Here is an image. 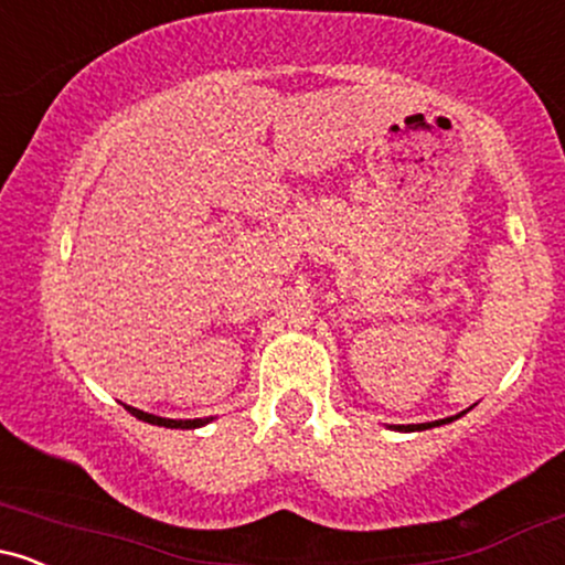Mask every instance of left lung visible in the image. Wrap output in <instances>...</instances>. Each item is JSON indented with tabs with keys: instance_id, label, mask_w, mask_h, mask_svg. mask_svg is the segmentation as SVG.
Wrapping results in <instances>:
<instances>
[{
	"instance_id": "1",
	"label": "left lung",
	"mask_w": 565,
	"mask_h": 565,
	"mask_svg": "<svg viewBox=\"0 0 565 565\" xmlns=\"http://www.w3.org/2000/svg\"><path fill=\"white\" fill-rule=\"evenodd\" d=\"M454 417H449V419H436V423H425V425H398V430H427V427H436V425H446V423H451Z\"/></svg>"
}]
</instances>
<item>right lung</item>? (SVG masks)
<instances>
[{"label":"right lung","mask_w":565,"mask_h":565,"mask_svg":"<svg viewBox=\"0 0 565 565\" xmlns=\"http://www.w3.org/2000/svg\"><path fill=\"white\" fill-rule=\"evenodd\" d=\"M127 412L132 414V417L142 419V423L161 425V427H183V430H188V427H201V425L210 423V419H164V417H157V414H146V412H140V408H132V406H127Z\"/></svg>","instance_id":"add662e5"}]
</instances>
